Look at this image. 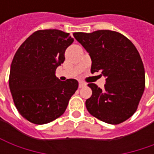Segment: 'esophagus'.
Wrapping results in <instances>:
<instances>
[{
  "mask_svg": "<svg viewBox=\"0 0 154 154\" xmlns=\"http://www.w3.org/2000/svg\"><path fill=\"white\" fill-rule=\"evenodd\" d=\"M84 86H86V84H85V83H83V82H80V83H79V87H80V88H82V87H84Z\"/></svg>",
  "mask_w": 154,
  "mask_h": 154,
  "instance_id": "34e87169",
  "label": "esophagus"
}]
</instances>
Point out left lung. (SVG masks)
<instances>
[{
	"mask_svg": "<svg viewBox=\"0 0 154 154\" xmlns=\"http://www.w3.org/2000/svg\"><path fill=\"white\" fill-rule=\"evenodd\" d=\"M73 35L89 53L92 74L101 71L106 78L103 89L88 84L92 94L86 101L87 110L109 124L126 121L136 111L145 89V69L137 49L125 36L114 31Z\"/></svg>",
	"mask_w": 154,
	"mask_h": 154,
	"instance_id": "1",
	"label": "left lung"
}]
</instances>
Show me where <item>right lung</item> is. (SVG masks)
Masks as SVG:
<instances>
[{"instance_id":"obj_1","label":"right lung","mask_w":154,"mask_h":154,"mask_svg":"<svg viewBox=\"0 0 154 154\" xmlns=\"http://www.w3.org/2000/svg\"><path fill=\"white\" fill-rule=\"evenodd\" d=\"M73 42L69 33L40 30L16 51L10 68L9 88L18 111L29 122L45 124L65 112L79 83L74 79L60 80L56 69L63 63L65 51Z\"/></svg>"}]
</instances>
